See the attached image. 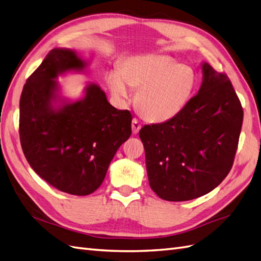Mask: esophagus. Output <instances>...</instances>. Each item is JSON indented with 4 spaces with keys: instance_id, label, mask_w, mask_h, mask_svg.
Returning <instances> with one entry per match:
<instances>
[{
    "instance_id": "obj_1",
    "label": "esophagus",
    "mask_w": 261,
    "mask_h": 261,
    "mask_svg": "<svg viewBox=\"0 0 261 261\" xmlns=\"http://www.w3.org/2000/svg\"><path fill=\"white\" fill-rule=\"evenodd\" d=\"M142 128V124L138 121L137 118H134L132 122V129H133V134H138V132Z\"/></svg>"
}]
</instances>
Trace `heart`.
Segmentation results:
<instances>
[{"instance_id":"heart-1","label":"heart","mask_w":261,"mask_h":261,"mask_svg":"<svg viewBox=\"0 0 261 261\" xmlns=\"http://www.w3.org/2000/svg\"><path fill=\"white\" fill-rule=\"evenodd\" d=\"M108 86L113 95L127 101L130 89L138 90L137 105L145 118L166 122L178 115L191 97L195 73L187 66H179L163 55L137 56L122 62L108 75Z\"/></svg>"}]
</instances>
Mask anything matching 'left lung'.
<instances>
[{
	"label": "left lung",
	"instance_id": "obj_1",
	"mask_svg": "<svg viewBox=\"0 0 261 261\" xmlns=\"http://www.w3.org/2000/svg\"><path fill=\"white\" fill-rule=\"evenodd\" d=\"M244 118L226 73L203 65V82L178 115L145 125L148 180L160 199L193 200L214 190L234 164Z\"/></svg>",
	"mask_w": 261,
	"mask_h": 261
}]
</instances>
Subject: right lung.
<instances>
[{
  "label": "right lung",
  "mask_w": 261,
  "mask_h": 261,
  "mask_svg": "<svg viewBox=\"0 0 261 261\" xmlns=\"http://www.w3.org/2000/svg\"><path fill=\"white\" fill-rule=\"evenodd\" d=\"M86 66L73 50L53 49L28 76L19 100V139L33 170L59 191L93 193L132 135V114L116 110L96 84L82 101L55 110L57 76Z\"/></svg>",
  "instance_id": "add662e5"
}]
</instances>
